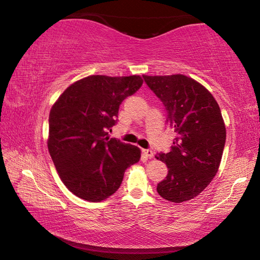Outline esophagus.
I'll use <instances>...</instances> for the list:
<instances>
[{"instance_id":"esophagus-1","label":"esophagus","mask_w":260,"mask_h":260,"mask_svg":"<svg viewBox=\"0 0 260 260\" xmlns=\"http://www.w3.org/2000/svg\"><path fill=\"white\" fill-rule=\"evenodd\" d=\"M142 152L147 158H152L153 157V151L151 150V149H143Z\"/></svg>"}]
</instances>
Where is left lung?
Here are the masks:
<instances>
[{"label":"left lung","mask_w":260,"mask_h":260,"mask_svg":"<svg viewBox=\"0 0 260 260\" xmlns=\"http://www.w3.org/2000/svg\"><path fill=\"white\" fill-rule=\"evenodd\" d=\"M166 110V124L177 138L170 152L158 153L169 173L157 184L162 199L181 203L204 190L217 174L226 142V127L212 94L193 79L143 76Z\"/></svg>","instance_id":"1"}]
</instances>
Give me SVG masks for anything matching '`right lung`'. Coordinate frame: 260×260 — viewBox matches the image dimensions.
<instances>
[{"label":"right lung","mask_w":260,"mask_h":260,"mask_svg":"<svg viewBox=\"0 0 260 260\" xmlns=\"http://www.w3.org/2000/svg\"><path fill=\"white\" fill-rule=\"evenodd\" d=\"M140 76H89L64 90L49 114L48 149L61 181L74 195L101 202L118 190L138 147L110 139L119 105L142 86Z\"/></svg>","instance_id":"obj_1"}]
</instances>
